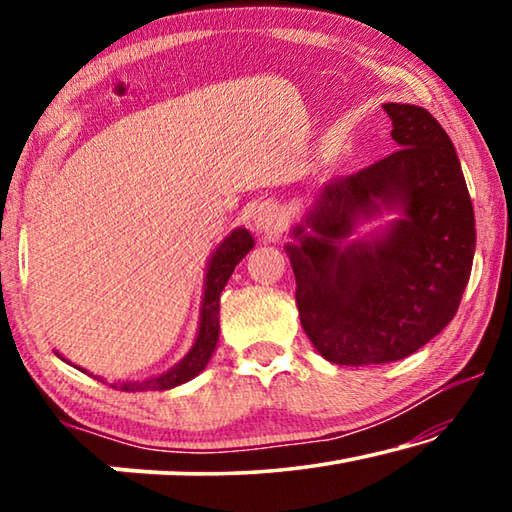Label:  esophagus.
Here are the masks:
<instances>
[{"label": "esophagus", "mask_w": 512, "mask_h": 512, "mask_svg": "<svg viewBox=\"0 0 512 512\" xmlns=\"http://www.w3.org/2000/svg\"><path fill=\"white\" fill-rule=\"evenodd\" d=\"M253 219H255V228L266 237L280 235V232L284 230V216L280 212V207L273 203L259 205L253 214Z\"/></svg>", "instance_id": "esophagus-1"}]
</instances>
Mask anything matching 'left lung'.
<instances>
[{
	"mask_svg": "<svg viewBox=\"0 0 512 512\" xmlns=\"http://www.w3.org/2000/svg\"><path fill=\"white\" fill-rule=\"evenodd\" d=\"M400 149L320 189L287 246L309 341L339 366L418 352L456 316L472 271L474 210L461 162L427 110L384 103ZM400 206L386 236L345 245L359 218Z\"/></svg>",
	"mask_w": 512,
	"mask_h": 512,
	"instance_id": "obj_1",
	"label": "left lung"
}]
</instances>
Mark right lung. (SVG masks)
<instances>
[{
    "instance_id": "add662e5",
    "label": "right lung",
    "mask_w": 512,
    "mask_h": 512,
    "mask_svg": "<svg viewBox=\"0 0 512 512\" xmlns=\"http://www.w3.org/2000/svg\"><path fill=\"white\" fill-rule=\"evenodd\" d=\"M253 237L248 230H235L232 235L216 248V253L210 259V268H207L205 280V298L201 309V327H198V336L194 348L189 350L187 357L178 363L176 368L164 372L160 377L144 379V381H124V384H112V388L119 391L135 393V391H167V388L180 386L196 377L207 361H210L212 352L219 341V300L225 282L230 280L235 266L246 257V253L253 248Z\"/></svg>"
}]
</instances>
